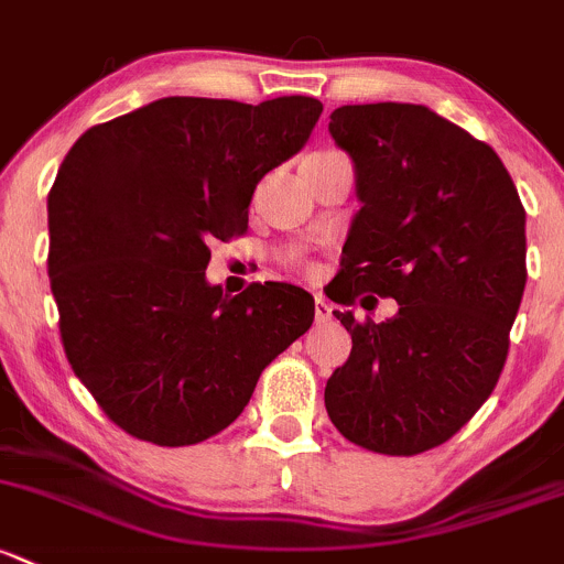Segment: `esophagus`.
<instances>
[{
	"label": "esophagus",
	"mask_w": 564,
	"mask_h": 564,
	"mask_svg": "<svg viewBox=\"0 0 564 564\" xmlns=\"http://www.w3.org/2000/svg\"><path fill=\"white\" fill-rule=\"evenodd\" d=\"M329 318H332L329 302L322 300V297H316V324H327Z\"/></svg>",
	"instance_id": "obj_1"
}]
</instances>
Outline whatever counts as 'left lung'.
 <instances>
[{
  "label": "left lung",
  "mask_w": 564,
  "mask_h": 564,
  "mask_svg": "<svg viewBox=\"0 0 564 564\" xmlns=\"http://www.w3.org/2000/svg\"><path fill=\"white\" fill-rule=\"evenodd\" d=\"M329 132L361 199L337 302L367 292L400 311L381 324L335 311L354 346L324 405L367 452L424 454L476 416L506 367L527 283L524 205L500 156L424 105H343Z\"/></svg>",
  "instance_id": "obj_1"
}]
</instances>
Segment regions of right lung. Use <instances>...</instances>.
Segmentation results:
<instances>
[{
	"mask_svg": "<svg viewBox=\"0 0 564 564\" xmlns=\"http://www.w3.org/2000/svg\"><path fill=\"white\" fill-rule=\"evenodd\" d=\"M313 97H164L83 132L47 192L64 354L112 424L194 446L242 413L313 324L292 283L207 286L210 242L248 232L257 183L305 145Z\"/></svg>",
	"mask_w": 564,
	"mask_h": 564,
	"instance_id": "obj_1",
	"label": "right lung"
}]
</instances>
